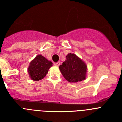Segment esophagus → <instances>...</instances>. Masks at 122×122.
Returning a JSON list of instances; mask_svg holds the SVG:
<instances>
[{"label": "esophagus", "instance_id": "34e87169", "mask_svg": "<svg viewBox=\"0 0 122 122\" xmlns=\"http://www.w3.org/2000/svg\"><path fill=\"white\" fill-rule=\"evenodd\" d=\"M60 64H61V62H56V63H55V66H56V67H59L60 65Z\"/></svg>", "mask_w": 122, "mask_h": 122}]
</instances>
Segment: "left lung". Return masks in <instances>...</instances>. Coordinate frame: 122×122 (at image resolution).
<instances>
[{"instance_id":"obj_1","label":"left lung","mask_w":122,"mask_h":122,"mask_svg":"<svg viewBox=\"0 0 122 122\" xmlns=\"http://www.w3.org/2000/svg\"><path fill=\"white\" fill-rule=\"evenodd\" d=\"M59 68L64 77L70 83L81 81L87 76V65L75 54H68L66 60Z\"/></svg>"}]
</instances>
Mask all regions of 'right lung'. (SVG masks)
<instances>
[{
    "mask_svg": "<svg viewBox=\"0 0 122 122\" xmlns=\"http://www.w3.org/2000/svg\"><path fill=\"white\" fill-rule=\"evenodd\" d=\"M52 66V62L42 55H38L30 61L28 68L29 77L34 81L44 78L48 74V70Z\"/></svg>",
    "mask_w": 122,
    "mask_h": 122,
    "instance_id": "1",
    "label": "right lung"
}]
</instances>
